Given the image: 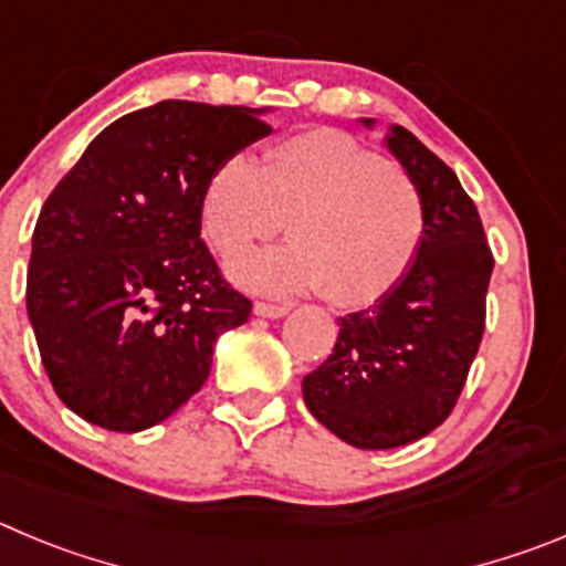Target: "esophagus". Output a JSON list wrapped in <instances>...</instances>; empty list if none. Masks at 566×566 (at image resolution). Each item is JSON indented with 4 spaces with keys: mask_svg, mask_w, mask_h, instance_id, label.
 <instances>
[{
    "mask_svg": "<svg viewBox=\"0 0 566 566\" xmlns=\"http://www.w3.org/2000/svg\"><path fill=\"white\" fill-rule=\"evenodd\" d=\"M255 314L258 317H266V319H280L289 314V305L266 303V300H261V303H255Z\"/></svg>",
    "mask_w": 566,
    "mask_h": 566,
    "instance_id": "esophagus-1",
    "label": "esophagus"
}]
</instances>
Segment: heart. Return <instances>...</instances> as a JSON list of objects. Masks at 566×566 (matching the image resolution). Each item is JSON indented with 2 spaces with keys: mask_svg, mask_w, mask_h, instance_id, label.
I'll use <instances>...</instances> for the list:
<instances>
[{
  "mask_svg": "<svg viewBox=\"0 0 566 566\" xmlns=\"http://www.w3.org/2000/svg\"><path fill=\"white\" fill-rule=\"evenodd\" d=\"M283 219L292 241L235 261L232 277L255 292H325L342 308L392 292L427 230L407 170L334 128L280 139L255 165L227 159L201 190V230L224 258L277 235Z\"/></svg>",
  "mask_w": 566,
  "mask_h": 566,
  "instance_id": "obj_1",
  "label": "heart"
}]
</instances>
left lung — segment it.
Wrapping results in <instances>:
<instances>
[{
  "label": "left lung",
  "instance_id": "obj_1",
  "mask_svg": "<svg viewBox=\"0 0 566 566\" xmlns=\"http://www.w3.org/2000/svg\"><path fill=\"white\" fill-rule=\"evenodd\" d=\"M385 143L421 190V249L392 292L339 317L334 354L303 378L311 415L356 449L407 446L449 418L480 350L494 272L480 212L454 170L403 126Z\"/></svg>",
  "mask_w": 566,
  "mask_h": 566
}]
</instances>
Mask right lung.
Returning a JSON list of instances; mask_svg holds the SVG:
<instances>
[{
    "label": "right lung",
    "mask_w": 566,
    "mask_h": 566,
    "mask_svg": "<svg viewBox=\"0 0 566 566\" xmlns=\"http://www.w3.org/2000/svg\"><path fill=\"white\" fill-rule=\"evenodd\" d=\"M266 108L163 101L103 128L33 230L28 317L61 401L112 432L170 418L252 314L201 241V190Z\"/></svg>",
    "instance_id": "1"
}]
</instances>
